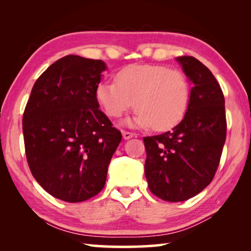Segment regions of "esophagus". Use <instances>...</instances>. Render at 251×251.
<instances>
[{
    "label": "esophagus",
    "instance_id": "esophagus-1",
    "mask_svg": "<svg viewBox=\"0 0 251 251\" xmlns=\"http://www.w3.org/2000/svg\"><path fill=\"white\" fill-rule=\"evenodd\" d=\"M122 135H123V138H124V139H129V138L134 137V136H135V134L129 133V131H126V130H123Z\"/></svg>",
    "mask_w": 251,
    "mask_h": 251
}]
</instances>
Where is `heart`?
Segmentation results:
<instances>
[{
	"label": "heart",
	"instance_id": "obj_1",
	"mask_svg": "<svg viewBox=\"0 0 251 251\" xmlns=\"http://www.w3.org/2000/svg\"><path fill=\"white\" fill-rule=\"evenodd\" d=\"M116 82L101 80L95 97L110 118L120 117L134 105V115L124 124L157 131L171 129L186 115L190 100V85L177 70L155 64H136L121 70Z\"/></svg>",
	"mask_w": 251,
	"mask_h": 251
}]
</instances>
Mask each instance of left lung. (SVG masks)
Instances as JSON below:
<instances>
[{
  "label": "left lung",
  "instance_id": "8db88e82",
  "mask_svg": "<svg viewBox=\"0 0 251 251\" xmlns=\"http://www.w3.org/2000/svg\"><path fill=\"white\" fill-rule=\"evenodd\" d=\"M176 61L193 85L186 115L171 131L144 137L148 187L172 202L196 196L210 184L227 129L224 94L215 76L193 56Z\"/></svg>",
  "mask_w": 251,
  "mask_h": 251
}]
</instances>
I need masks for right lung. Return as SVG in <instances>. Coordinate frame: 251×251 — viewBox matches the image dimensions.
Instances as JSON below:
<instances>
[{
	"label": "right lung",
	"instance_id": "add662e5",
	"mask_svg": "<svg viewBox=\"0 0 251 251\" xmlns=\"http://www.w3.org/2000/svg\"><path fill=\"white\" fill-rule=\"evenodd\" d=\"M100 59L66 55L34 84L23 114L25 154L32 175L53 197L87 201L105 185L122 134L95 97Z\"/></svg>",
	"mask_w": 251,
	"mask_h": 251
}]
</instances>
